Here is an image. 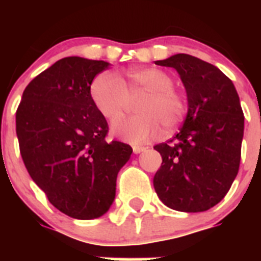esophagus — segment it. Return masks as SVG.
I'll list each match as a JSON object with an SVG mask.
<instances>
[{"mask_svg":"<svg viewBox=\"0 0 261 261\" xmlns=\"http://www.w3.org/2000/svg\"><path fill=\"white\" fill-rule=\"evenodd\" d=\"M145 150H146V147L140 146V145H135V146H133V153H135V154H140V153H142V151H145Z\"/></svg>","mask_w":261,"mask_h":261,"instance_id":"1","label":"esophagus"}]
</instances>
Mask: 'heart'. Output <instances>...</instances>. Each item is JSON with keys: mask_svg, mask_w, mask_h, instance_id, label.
Returning a JSON list of instances; mask_svg holds the SVG:
<instances>
[{"mask_svg": "<svg viewBox=\"0 0 261 261\" xmlns=\"http://www.w3.org/2000/svg\"><path fill=\"white\" fill-rule=\"evenodd\" d=\"M142 95L136 103L140 114L114 126V133L133 144L155 137L161 125L177 128L186 119L188 102L174 87V80L158 68L132 69L121 80L114 71H102L91 82L90 96L96 110L110 123H116L129 107V99Z\"/></svg>", "mask_w": 261, "mask_h": 261, "instance_id": "b5f03b06", "label": "heart"}]
</instances>
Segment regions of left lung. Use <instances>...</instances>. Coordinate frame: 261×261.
Segmentation results:
<instances>
[{
    "label": "left lung",
    "mask_w": 261,
    "mask_h": 261,
    "mask_svg": "<svg viewBox=\"0 0 261 261\" xmlns=\"http://www.w3.org/2000/svg\"><path fill=\"white\" fill-rule=\"evenodd\" d=\"M155 64L179 73L188 114L180 132L154 146L162 155L154 188L174 211H208L229 192L239 171L244 116L238 93L220 69L197 57L177 53Z\"/></svg>",
    "instance_id": "obj_1"
}]
</instances>
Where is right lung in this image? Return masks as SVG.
Wrapping results in <instances>:
<instances>
[{
  "mask_svg": "<svg viewBox=\"0 0 261 261\" xmlns=\"http://www.w3.org/2000/svg\"><path fill=\"white\" fill-rule=\"evenodd\" d=\"M102 60L71 56L56 61L27 85L15 114L23 163L50 204L77 220L110 209L120 168L132 147L108 142L107 120L90 96Z\"/></svg>",
  "mask_w": 261,
  "mask_h": 261,
  "instance_id": "1",
  "label": "right lung"
}]
</instances>
